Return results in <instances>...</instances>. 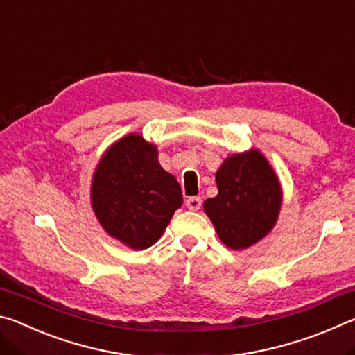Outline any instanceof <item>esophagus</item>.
Listing matches in <instances>:
<instances>
[{"mask_svg":"<svg viewBox=\"0 0 355 355\" xmlns=\"http://www.w3.org/2000/svg\"><path fill=\"white\" fill-rule=\"evenodd\" d=\"M186 207H188L191 211H197V209H200L202 207V199L200 197H189V199L186 200Z\"/></svg>","mask_w":355,"mask_h":355,"instance_id":"obj_1","label":"esophagus"}]
</instances>
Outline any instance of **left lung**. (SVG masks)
<instances>
[{"instance_id": "left-lung-1", "label": "left lung", "mask_w": 355, "mask_h": 355, "mask_svg": "<svg viewBox=\"0 0 355 355\" xmlns=\"http://www.w3.org/2000/svg\"><path fill=\"white\" fill-rule=\"evenodd\" d=\"M218 196L203 203L220 241L248 249L274 227L282 191L271 166L258 150L232 155L216 173Z\"/></svg>"}]
</instances>
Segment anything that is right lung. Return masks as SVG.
I'll use <instances>...</instances> for the list:
<instances>
[{
	"label": "right lung",
	"instance_id": "1",
	"mask_svg": "<svg viewBox=\"0 0 355 355\" xmlns=\"http://www.w3.org/2000/svg\"><path fill=\"white\" fill-rule=\"evenodd\" d=\"M91 196L105 230L139 250L158 241L183 203L178 182L159 166L156 147L139 135L122 137L103 155Z\"/></svg>",
	"mask_w": 355,
	"mask_h": 355
}]
</instances>
